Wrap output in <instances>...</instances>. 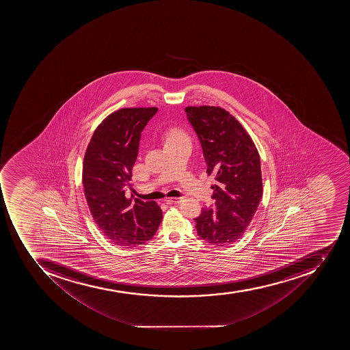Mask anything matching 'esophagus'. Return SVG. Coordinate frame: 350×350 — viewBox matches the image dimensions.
Returning <instances> with one entry per match:
<instances>
[{
    "instance_id": "esophagus-1",
    "label": "esophagus",
    "mask_w": 350,
    "mask_h": 350,
    "mask_svg": "<svg viewBox=\"0 0 350 350\" xmlns=\"http://www.w3.org/2000/svg\"><path fill=\"white\" fill-rule=\"evenodd\" d=\"M182 197H174V198H166L167 204H179L182 201Z\"/></svg>"
}]
</instances>
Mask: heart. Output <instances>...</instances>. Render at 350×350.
<instances>
[{"mask_svg":"<svg viewBox=\"0 0 350 350\" xmlns=\"http://www.w3.org/2000/svg\"><path fill=\"white\" fill-rule=\"evenodd\" d=\"M182 139H186V135H185V133H183L182 130L177 129V128H173V129L170 130L167 135H166V142L182 140Z\"/></svg>","mask_w":350,"mask_h":350,"instance_id":"obj_1","label":"heart"}]
</instances>
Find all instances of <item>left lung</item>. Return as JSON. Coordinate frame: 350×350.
Listing matches in <instances>:
<instances>
[{"label": "left lung", "instance_id": "left-lung-1", "mask_svg": "<svg viewBox=\"0 0 350 350\" xmlns=\"http://www.w3.org/2000/svg\"><path fill=\"white\" fill-rule=\"evenodd\" d=\"M198 135L206 174L217 184L215 206L193 219L197 233L215 246L237 242L251 223L262 196V170L256 146L234 116L215 106L185 108Z\"/></svg>", "mask_w": 350, "mask_h": 350}]
</instances>
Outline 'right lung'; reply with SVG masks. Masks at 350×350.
I'll return each instance as SVG.
<instances>
[{
    "label": "right lung",
    "instance_id": "obj_1",
    "mask_svg": "<svg viewBox=\"0 0 350 350\" xmlns=\"http://www.w3.org/2000/svg\"><path fill=\"white\" fill-rule=\"evenodd\" d=\"M157 107L122 108L94 131L83 163L84 193L92 217L106 239L135 247L151 240L162 221L155 201L127 198L141 133Z\"/></svg>",
    "mask_w": 350,
    "mask_h": 350
}]
</instances>
